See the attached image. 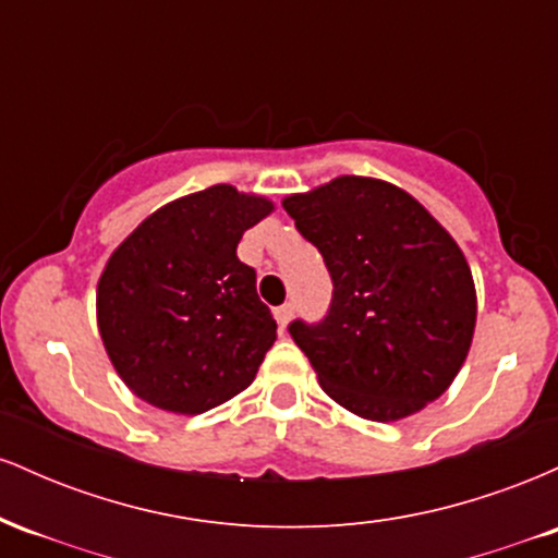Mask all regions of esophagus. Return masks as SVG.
Listing matches in <instances>:
<instances>
[{
    "mask_svg": "<svg viewBox=\"0 0 558 558\" xmlns=\"http://www.w3.org/2000/svg\"><path fill=\"white\" fill-rule=\"evenodd\" d=\"M291 317H293V304L291 301H288V304H283V306H278V310H275V319H278V325H280V330L286 328L288 323H291Z\"/></svg>",
    "mask_w": 558,
    "mask_h": 558,
    "instance_id": "esophagus-1",
    "label": "esophagus"
}]
</instances>
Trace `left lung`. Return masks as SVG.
<instances>
[{
  "label": "left lung",
  "instance_id": "left-lung-1",
  "mask_svg": "<svg viewBox=\"0 0 558 558\" xmlns=\"http://www.w3.org/2000/svg\"><path fill=\"white\" fill-rule=\"evenodd\" d=\"M283 207L332 280L328 315L288 325L325 393L375 422L438 399L466 360L477 317L457 241L417 198L375 178H336Z\"/></svg>",
  "mask_w": 558,
  "mask_h": 558
}]
</instances>
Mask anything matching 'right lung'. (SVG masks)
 <instances>
[{
  "mask_svg": "<svg viewBox=\"0 0 558 558\" xmlns=\"http://www.w3.org/2000/svg\"><path fill=\"white\" fill-rule=\"evenodd\" d=\"M270 213L267 198L213 185L157 209L120 243L96 288V317L138 399L202 414L252 386L278 325L235 248Z\"/></svg>",
  "mask_w": 558,
  "mask_h": 558,
  "instance_id": "1",
  "label": "right lung"
}]
</instances>
